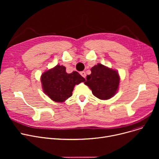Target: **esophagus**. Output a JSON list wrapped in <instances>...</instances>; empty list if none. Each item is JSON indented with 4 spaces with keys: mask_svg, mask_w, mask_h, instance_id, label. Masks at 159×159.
<instances>
[{
    "mask_svg": "<svg viewBox=\"0 0 159 159\" xmlns=\"http://www.w3.org/2000/svg\"><path fill=\"white\" fill-rule=\"evenodd\" d=\"M80 75L84 78H86V73H85V71H81L80 72Z\"/></svg>",
    "mask_w": 159,
    "mask_h": 159,
    "instance_id": "obj_1",
    "label": "esophagus"
}]
</instances>
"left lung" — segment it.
Wrapping results in <instances>:
<instances>
[{"mask_svg":"<svg viewBox=\"0 0 159 159\" xmlns=\"http://www.w3.org/2000/svg\"><path fill=\"white\" fill-rule=\"evenodd\" d=\"M91 71L84 84L91 89L93 95L101 100L109 99L115 95L119 85V73L101 64L94 66Z\"/></svg>","mask_w":159,"mask_h":159,"instance_id":"left-lung-1","label":"left lung"}]
</instances>
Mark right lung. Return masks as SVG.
Here are the masks:
<instances>
[{
  "label": "right lung",
  "mask_w": 159,
  "mask_h": 159,
  "mask_svg": "<svg viewBox=\"0 0 159 159\" xmlns=\"http://www.w3.org/2000/svg\"><path fill=\"white\" fill-rule=\"evenodd\" d=\"M40 80L44 92L57 102L71 97L75 86L85 81L77 71L67 73L65 67L60 65L43 73Z\"/></svg>",
  "instance_id": "right-lung-1"
}]
</instances>
